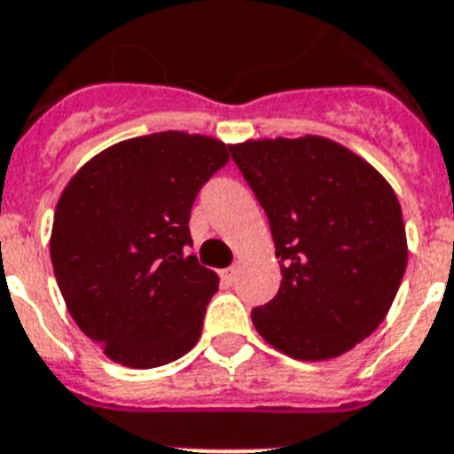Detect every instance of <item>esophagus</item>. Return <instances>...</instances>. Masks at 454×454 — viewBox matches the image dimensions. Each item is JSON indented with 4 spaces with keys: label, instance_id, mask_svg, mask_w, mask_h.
Instances as JSON below:
<instances>
[{
    "label": "esophagus",
    "instance_id": "esophagus-1",
    "mask_svg": "<svg viewBox=\"0 0 454 454\" xmlns=\"http://www.w3.org/2000/svg\"><path fill=\"white\" fill-rule=\"evenodd\" d=\"M235 279H238V268H226V270H221V282L226 286L235 285Z\"/></svg>",
    "mask_w": 454,
    "mask_h": 454
}]
</instances>
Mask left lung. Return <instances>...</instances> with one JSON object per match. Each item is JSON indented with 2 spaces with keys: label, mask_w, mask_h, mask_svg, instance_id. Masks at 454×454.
I'll return each mask as SVG.
<instances>
[{
  "label": "left lung",
  "mask_w": 454,
  "mask_h": 454,
  "mask_svg": "<svg viewBox=\"0 0 454 454\" xmlns=\"http://www.w3.org/2000/svg\"><path fill=\"white\" fill-rule=\"evenodd\" d=\"M261 202L282 285L252 310L265 340L294 359L348 352L385 319L406 272V226L392 186L324 137L231 146Z\"/></svg>",
  "instance_id": "left-lung-1"
}]
</instances>
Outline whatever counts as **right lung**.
Returning a JSON list of instances; mask_svg holds the SVG:
<instances>
[{
  "instance_id": "add662e5",
  "label": "right lung",
  "mask_w": 454,
  "mask_h": 454,
  "mask_svg": "<svg viewBox=\"0 0 454 454\" xmlns=\"http://www.w3.org/2000/svg\"><path fill=\"white\" fill-rule=\"evenodd\" d=\"M228 163L226 144L156 132L102 151L62 191L51 235L55 279L79 329L132 368L193 348L215 270L189 231L195 195Z\"/></svg>"
}]
</instances>
